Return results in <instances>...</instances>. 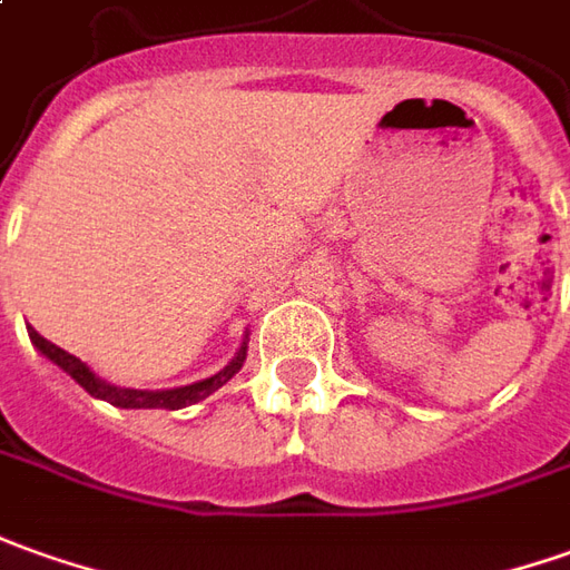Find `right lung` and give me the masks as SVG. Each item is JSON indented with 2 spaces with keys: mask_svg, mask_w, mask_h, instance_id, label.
<instances>
[{
  "mask_svg": "<svg viewBox=\"0 0 570 570\" xmlns=\"http://www.w3.org/2000/svg\"><path fill=\"white\" fill-rule=\"evenodd\" d=\"M27 334H30V343L37 346V350L58 365L65 374H71V381H77L90 396L96 399H106L111 405H118V409H187V405H196V402H203L205 396H212L215 390H220L224 383L234 377L236 371L243 367L246 362V343L239 346L234 358H230V365L218 371V374H212V377H205L199 383H189V386H177V390H130V386H115V383H106L96 371H92L87 362H80L77 355L71 352H65L56 343H49L46 336H40L33 327H27Z\"/></svg>",
  "mask_w": 570,
  "mask_h": 570,
  "instance_id": "obj_1",
  "label": "right lung"
}]
</instances>
